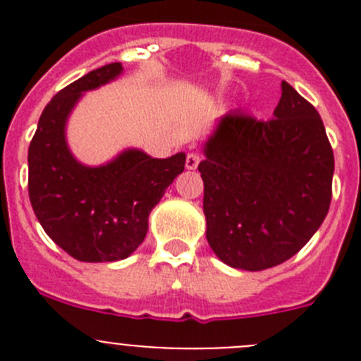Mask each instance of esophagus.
Segmentation results:
<instances>
[{"instance_id": "34e87169", "label": "esophagus", "mask_w": 361, "mask_h": 361, "mask_svg": "<svg viewBox=\"0 0 361 361\" xmlns=\"http://www.w3.org/2000/svg\"><path fill=\"white\" fill-rule=\"evenodd\" d=\"M199 162H201V157H199V154H195V152H190V154L187 155V160H185V166H187V169H197Z\"/></svg>"}]
</instances>
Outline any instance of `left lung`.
Returning a JSON list of instances; mask_svg holds the SVG:
<instances>
[{
    "instance_id": "obj_1",
    "label": "left lung",
    "mask_w": 361,
    "mask_h": 361,
    "mask_svg": "<svg viewBox=\"0 0 361 361\" xmlns=\"http://www.w3.org/2000/svg\"><path fill=\"white\" fill-rule=\"evenodd\" d=\"M281 89L272 118L227 113L199 164L207 243L245 271L292 258L332 201L334 150L322 116L290 83Z\"/></svg>"
}]
</instances>
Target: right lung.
Listing matches in <instances>:
<instances>
[{"instance_id": "right-lung-1", "label": "right lung", "mask_w": 361, "mask_h": 361, "mask_svg": "<svg viewBox=\"0 0 361 361\" xmlns=\"http://www.w3.org/2000/svg\"><path fill=\"white\" fill-rule=\"evenodd\" d=\"M111 63L87 73L52 97L29 145V201L49 238L80 262L127 258L143 243L148 214L185 169V154L152 159L127 150L101 167L69 154L64 126L82 92L118 76Z\"/></svg>"}]
</instances>
